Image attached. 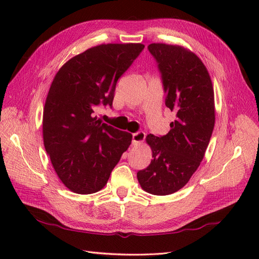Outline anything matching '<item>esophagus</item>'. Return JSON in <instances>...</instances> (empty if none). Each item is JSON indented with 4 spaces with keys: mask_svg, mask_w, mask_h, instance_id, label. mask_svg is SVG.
I'll use <instances>...</instances> for the list:
<instances>
[{
    "mask_svg": "<svg viewBox=\"0 0 259 259\" xmlns=\"http://www.w3.org/2000/svg\"><path fill=\"white\" fill-rule=\"evenodd\" d=\"M145 138H146V134L144 132H137V133H135V134H133L132 144L134 146H138V145L144 143Z\"/></svg>",
    "mask_w": 259,
    "mask_h": 259,
    "instance_id": "34e87169",
    "label": "esophagus"
}]
</instances>
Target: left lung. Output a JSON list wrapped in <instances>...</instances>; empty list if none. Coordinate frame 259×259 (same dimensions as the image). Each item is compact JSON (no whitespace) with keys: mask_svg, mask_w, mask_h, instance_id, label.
Segmentation results:
<instances>
[{"mask_svg":"<svg viewBox=\"0 0 259 259\" xmlns=\"http://www.w3.org/2000/svg\"><path fill=\"white\" fill-rule=\"evenodd\" d=\"M148 50L159 64L165 106L176 120L166 135L146 137L152 159L137 179L146 192L167 195L189 182L204 158L215 125L214 89L206 67L190 50L164 43Z\"/></svg>","mask_w":259,"mask_h":259,"instance_id":"left-lung-1","label":"left lung"}]
</instances>
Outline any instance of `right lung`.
Masks as SVG:
<instances>
[{
	"mask_svg": "<svg viewBox=\"0 0 259 259\" xmlns=\"http://www.w3.org/2000/svg\"><path fill=\"white\" fill-rule=\"evenodd\" d=\"M145 48L100 44L69 59L55 75L43 109V142L57 176L69 190L103 189L132 134L103 123L94 111L112 106L117 80Z\"/></svg>",
	"mask_w": 259,
	"mask_h": 259,
	"instance_id": "1",
	"label": "right lung"
}]
</instances>
